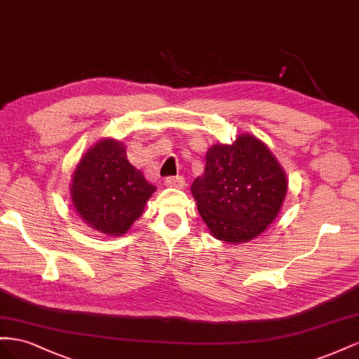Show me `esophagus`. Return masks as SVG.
<instances>
[{"mask_svg":"<svg viewBox=\"0 0 359 359\" xmlns=\"http://www.w3.org/2000/svg\"><path fill=\"white\" fill-rule=\"evenodd\" d=\"M165 185H167V187L182 188L183 185H185V179H183L182 176H171V177H167V179H165Z\"/></svg>","mask_w":359,"mask_h":359,"instance_id":"1","label":"esophagus"}]
</instances>
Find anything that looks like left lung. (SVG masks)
Returning <instances> with one entry per match:
<instances>
[{
	"instance_id": "left-lung-1",
	"label": "left lung",
	"mask_w": 359,
	"mask_h": 359,
	"mask_svg": "<svg viewBox=\"0 0 359 359\" xmlns=\"http://www.w3.org/2000/svg\"><path fill=\"white\" fill-rule=\"evenodd\" d=\"M212 236L225 243L255 239L275 221L287 194L285 171L271 149L251 134L213 144L191 187Z\"/></svg>"
}]
</instances>
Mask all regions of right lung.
Returning <instances> with one entry per match:
<instances>
[{"label": "right lung", "mask_w": 359, "mask_h": 359, "mask_svg": "<svg viewBox=\"0 0 359 359\" xmlns=\"http://www.w3.org/2000/svg\"><path fill=\"white\" fill-rule=\"evenodd\" d=\"M156 191L128 161L121 141L104 138L81 156L72 174L70 197L79 218L88 227L123 236L144 212Z\"/></svg>", "instance_id": "obj_1"}]
</instances>
